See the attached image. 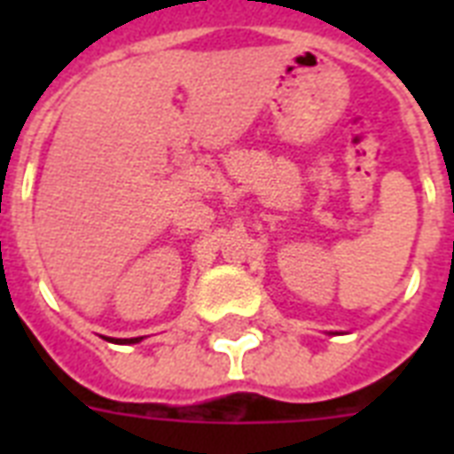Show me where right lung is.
Listing matches in <instances>:
<instances>
[{"instance_id": "add662e5", "label": "right lung", "mask_w": 454, "mask_h": 454, "mask_svg": "<svg viewBox=\"0 0 454 454\" xmlns=\"http://www.w3.org/2000/svg\"><path fill=\"white\" fill-rule=\"evenodd\" d=\"M144 337H134V339H113L115 344H137V341H141Z\"/></svg>"}]
</instances>
